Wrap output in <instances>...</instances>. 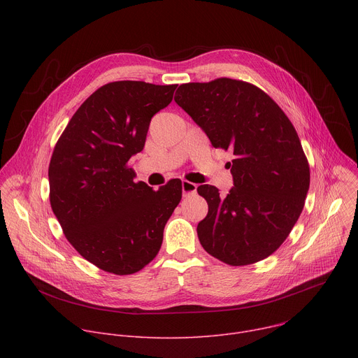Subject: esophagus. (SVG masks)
Returning a JSON list of instances; mask_svg holds the SVG:
<instances>
[{"mask_svg":"<svg viewBox=\"0 0 358 358\" xmlns=\"http://www.w3.org/2000/svg\"><path fill=\"white\" fill-rule=\"evenodd\" d=\"M181 188H182V194L188 195V194H194L196 191V184L189 182V181H182L181 182Z\"/></svg>","mask_w":358,"mask_h":358,"instance_id":"obj_1","label":"esophagus"}]
</instances>
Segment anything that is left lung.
Here are the masks:
<instances>
[{"label":"left lung","mask_w":358,"mask_h":358,"mask_svg":"<svg viewBox=\"0 0 358 358\" xmlns=\"http://www.w3.org/2000/svg\"><path fill=\"white\" fill-rule=\"evenodd\" d=\"M174 100L215 148H231L235 156L227 196L214 185L196 188L208 202L196 227L202 248L232 266L268 258L300 217L310 184L293 124L264 90L242 80L184 83Z\"/></svg>","instance_id":"8db88e82"}]
</instances>
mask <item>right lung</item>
Returning a JSON list of instances; mask_svg holds the SVG:
<instances>
[{
    "mask_svg": "<svg viewBox=\"0 0 358 358\" xmlns=\"http://www.w3.org/2000/svg\"><path fill=\"white\" fill-rule=\"evenodd\" d=\"M177 85L140 80L99 87L76 110L49 164L50 207L82 257L115 275L156 258L164 227L181 199L180 180L152 191L134 182L129 160L144 148L151 117Z\"/></svg>",
    "mask_w": 358,
    "mask_h": 358,
    "instance_id": "add662e5",
    "label": "right lung"
}]
</instances>
